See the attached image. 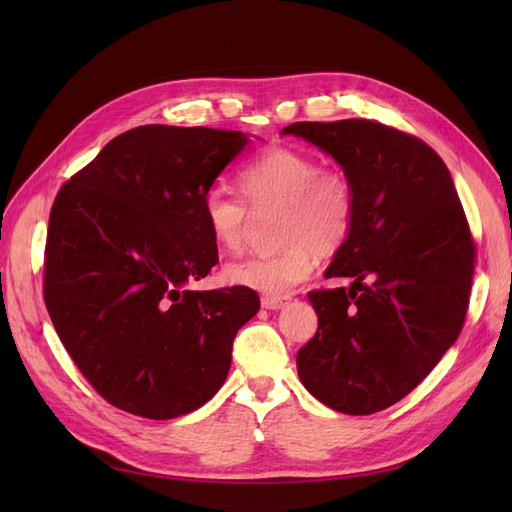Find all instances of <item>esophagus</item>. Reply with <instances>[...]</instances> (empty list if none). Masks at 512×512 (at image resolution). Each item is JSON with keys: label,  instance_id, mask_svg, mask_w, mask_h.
<instances>
[{"label": "esophagus", "instance_id": "esophagus-1", "mask_svg": "<svg viewBox=\"0 0 512 512\" xmlns=\"http://www.w3.org/2000/svg\"><path fill=\"white\" fill-rule=\"evenodd\" d=\"M262 307L265 309H271V312H275V309H282L290 303L288 297H262Z\"/></svg>", "mask_w": 512, "mask_h": 512}]
</instances>
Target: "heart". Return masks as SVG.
Here are the masks:
<instances>
[{
  "label": "heart",
  "instance_id": "1",
  "mask_svg": "<svg viewBox=\"0 0 512 512\" xmlns=\"http://www.w3.org/2000/svg\"><path fill=\"white\" fill-rule=\"evenodd\" d=\"M239 183L254 207L284 205L282 250L252 254L226 265L230 284L265 294H284L314 273L320 252L344 243L354 220V190L344 173L322 170L309 153L275 147L247 162ZM203 218L213 241L228 252L241 247L247 205L237 194L215 185L203 198Z\"/></svg>",
  "mask_w": 512,
  "mask_h": 512
}]
</instances>
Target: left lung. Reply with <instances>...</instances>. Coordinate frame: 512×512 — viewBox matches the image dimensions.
Returning <instances> with one entry per match:
<instances>
[{"label":"left lung","instance_id":"left-lung-1","mask_svg":"<svg viewBox=\"0 0 512 512\" xmlns=\"http://www.w3.org/2000/svg\"><path fill=\"white\" fill-rule=\"evenodd\" d=\"M282 134L329 153L354 190L350 232L324 271L352 284L307 294L318 331L297 354L299 378L331 410L380 412L427 378L466 318L474 241L455 183L421 138L376 121H299Z\"/></svg>","mask_w":512,"mask_h":512}]
</instances>
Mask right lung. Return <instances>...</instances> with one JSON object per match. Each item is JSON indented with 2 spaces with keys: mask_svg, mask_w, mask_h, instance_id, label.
I'll list each match as a JSON object with an SVG mask.
<instances>
[{
  "mask_svg": "<svg viewBox=\"0 0 512 512\" xmlns=\"http://www.w3.org/2000/svg\"><path fill=\"white\" fill-rule=\"evenodd\" d=\"M247 143L235 130L134 128L55 198L44 303L76 367L119 410L177 418L228 376L258 294L190 286L218 262L203 198Z\"/></svg>",
  "mask_w": 512,
  "mask_h": 512,
  "instance_id": "add662e5",
  "label": "right lung"
}]
</instances>
